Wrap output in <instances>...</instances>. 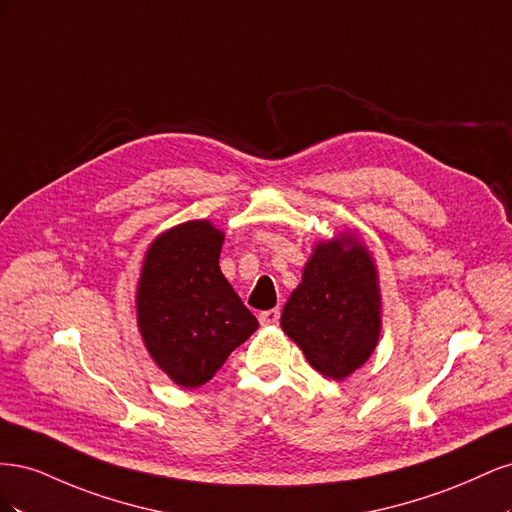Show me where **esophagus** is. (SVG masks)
Wrapping results in <instances>:
<instances>
[{
    "label": "esophagus",
    "instance_id": "34e87169",
    "mask_svg": "<svg viewBox=\"0 0 512 512\" xmlns=\"http://www.w3.org/2000/svg\"><path fill=\"white\" fill-rule=\"evenodd\" d=\"M280 322V309H267V312H260V324H277Z\"/></svg>",
    "mask_w": 512,
    "mask_h": 512
}]
</instances>
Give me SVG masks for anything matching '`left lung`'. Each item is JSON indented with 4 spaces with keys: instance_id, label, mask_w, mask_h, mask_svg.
Returning <instances> with one entry per match:
<instances>
[{
    "instance_id": "obj_1",
    "label": "left lung",
    "mask_w": 512,
    "mask_h": 512,
    "mask_svg": "<svg viewBox=\"0 0 512 512\" xmlns=\"http://www.w3.org/2000/svg\"><path fill=\"white\" fill-rule=\"evenodd\" d=\"M282 329L327 378L344 380L369 359L380 335V292L363 245L348 237L316 245L284 305Z\"/></svg>"
}]
</instances>
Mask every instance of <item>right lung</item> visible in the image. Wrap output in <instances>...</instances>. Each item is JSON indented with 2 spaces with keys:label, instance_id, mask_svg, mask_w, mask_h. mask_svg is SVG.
I'll return each instance as SVG.
<instances>
[{
  "label": "right lung",
  "instance_id": "1",
  "mask_svg": "<svg viewBox=\"0 0 512 512\" xmlns=\"http://www.w3.org/2000/svg\"><path fill=\"white\" fill-rule=\"evenodd\" d=\"M222 232L185 222L153 241L136 292L138 327L149 354L185 389L213 378L228 354L258 329L220 271Z\"/></svg>",
  "mask_w": 512,
  "mask_h": 512
}]
</instances>
